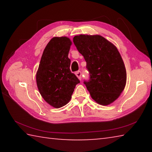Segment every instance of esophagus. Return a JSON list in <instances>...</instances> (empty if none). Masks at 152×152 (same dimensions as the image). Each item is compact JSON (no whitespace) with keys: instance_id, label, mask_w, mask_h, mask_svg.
Wrapping results in <instances>:
<instances>
[{"instance_id":"34e87169","label":"esophagus","mask_w":152,"mask_h":152,"mask_svg":"<svg viewBox=\"0 0 152 152\" xmlns=\"http://www.w3.org/2000/svg\"><path fill=\"white\" fill-rule=\"evenodd\" d=\"M75 74H76V76L78 77V78L79 80L82 79V73H81L80 71H77L75 73Z\"/></svg>"}]
</instances>
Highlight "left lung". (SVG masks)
Instances as JSON below:
<instances>
[{
	"instance_id": "obj_1",
	"label": "left lung",
	"mask_w": 152,
	"mask_h": 152,
	"mask_svg": "<svg viewBox=\"0 0 152 152\" xmlns=\"http://www.w3.org/2000/svg\"><path fill=\"white\" fill-rule=\"evenodd\" d=\"M77 50L84 56L90 80L84 84L92 99L106 106L117 99L127 80L124 62L117 48L99 35H79L73 38Z\"/></svg>"
}]
</instances>
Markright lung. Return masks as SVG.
Here are the masks:
<instances>
[{
  "instance_id": "right-lung-1",
  "label": "right lung",
  "mask_w": 152,
  "mask_h": 152,
  "mask_svg": "<svg viewBox=\"0 0 152 152\" xmlns=\"http://www.w3.org/2000/svg\"><path fill=\"white\" fill-rule=\"evenodd\" d=\"M72 42L67 37H54L43 50L36 74L39 93L49 104L60 108L70 101L80 80L70 70L68 58Z\"/></svg>"
}]
</instances>
